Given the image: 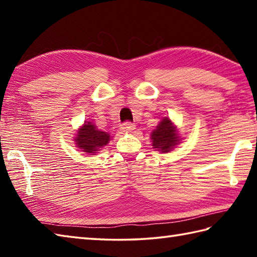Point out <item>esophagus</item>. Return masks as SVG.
I'll return each mask as SVG.
<instances>
[{
	"label": "esophagus",
	"mask_w": 257,
	"mask_h": 257,
	"mask_svg": "<svg viewBox=\"0 0 257 257\" xmlns=\"http://www.w3.org/2000/svg\"><path fill=\"white\" fill-rule=\"evenodd\" d=\"M122 130L123 133H127V134H129V133H133L134 130L136 129V125L134 124V123H132V122H124V123H122L121 124V128H120Z\"/></svg>",
	"instance_id": "obj_1"
}]
</instances>
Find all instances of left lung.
<instances>
[{
	"mask_svg": "<svg viewBox=\"0 0 257 257\" xmlns=\"http://www.w3.org/2000/svg\"><path fill=\"white\" fill-rule=\"evenodd\" d=\"M152 147L160 152H170L180 144L178 129L168 117L163 118L151 134Z\"/></svg>",
	"mask_w": 257,
	"mask_h": 257,
	"instance_id": "1",
	"label": "left lung"
}]
</instances>
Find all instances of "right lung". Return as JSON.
Returning <instances> with one entry per match:
<instances>
[{
	"instance_id": "obj_1",
	"label": "right lung",
	"mask_w": 257,
	"mask_h": 257,
	"mask_svg": "<svg viewBox=\"0 0 257 257\" xmlns=\"http://www.w3.org/2000/svg\"><path fill=\"white\" fill-rule=\"evenodd\" d=\"M77 137H75V143L78 148L83 152H87L89 155H95L100 148L106 146L110 136L107 133L99 132L96 125L90 121H85V123L78 129Z\"/></svg>"
}]
</instances>
